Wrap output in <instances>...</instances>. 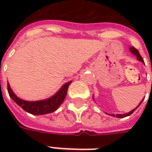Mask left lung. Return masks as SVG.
I'll use <instances>...</instances> for the list:
<instances>
[{"label":"left lung","mask_w":152,"mask_h":152,"mask_svg":"<svg viewBox=\"0 0 152 152\" xmlns=\"http://www.w3.org/2000/svg\"><path fill=\"white\" fill-rule=\"evenodd\" d=\"M129 50H130V52L132 53L133 54L137 56V60H138V61L143 62V63H144V59L142 58V57H141V56H140V54L139 51L137 50V49L135 48V47H133V46H132V47H130V48H129ZM143 100H144V99H143ZM143 100H142L141 102H140V103L139 105H138V106H137V107H136V108L133 109V110H132V111H130V112H129V113H124V114H116V115H114V114H110V113H109V115L112 116V117H117V118H125V117H128V116L131 115V114H132V113H133V112H134V111L136 110H137V108H138V107H139L140 105V104L142 103V102H143Z\"/></svg>","instance_id":"left-lung-1"}]
</instances>
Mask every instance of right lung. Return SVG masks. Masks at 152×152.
<instances>
[{"label":"right lung","mask_w":152,"mask_h":152,"mask_svg":"<svg viewBox=\"0 0 152 152\" xmlns=\"http://www.w3.org/2000/svg\"><path fill=\"white\" fill-rule=\"evenodd\" d=\"M71 83L72 81L66 83L62 86V88L53 96L50 97V99L41 100V101L28 102L21 99L14 94L8 83V95L12 98V99L15 102L18 106L22 107V109H23L25 111H27L31 114H34V115H42V114L54 112L61 106V104L63 102L66 97L68 88Z\"/></svg>","instance_id":"obj_1"}]
</instances>
